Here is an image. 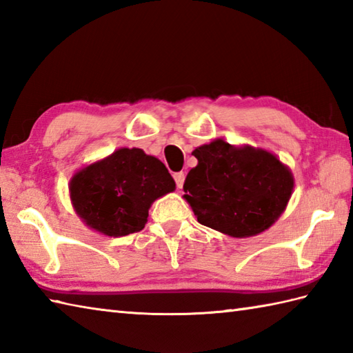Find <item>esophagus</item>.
I'll use <instances>...</instances> for the list:
<instances>
[{"mask_svg":"<svg viewBox=\"0 0 353 353\" xmlns=\"http://www.w3.org/2000/svg\"><path fill=\"white\" fill-rule=\"evenodd\" d=\"M172 177H174V181H176V186L179 190H181L183 186V182H185V172L183 171L174 172V176H172Z\"/></svg>","mask_w":353,"mask_h":353,"instance_id":"esophagus-1","label":"esophagus"}]
</instances>
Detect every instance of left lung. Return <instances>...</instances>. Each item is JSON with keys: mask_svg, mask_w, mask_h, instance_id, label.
I'll return each mask as SVG.
<instances>
[{"mask_svg": "<svg viewBox=\"0 0 353 353\" xmlns=\"http://www.w3.org/2000/svg\"><path fill=\"white\" fill-rule=\"evenodd\" d=\"M197 167L185 179V199L197 220L230 236L258 235L279 219L291 197V171L261 148L223 139L196 148Z\"/></svg>", "mask_w": 353, "mask_h": 353, "instance_id": "left-lung-1", "label": "left lung"}]
</instances>
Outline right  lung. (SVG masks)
Wrapping results in <instances>:
<instances>
[{
    "mask_svg": "<svg viewBox=\"0 0 353 353\" xmlns=\"http://www.w3.org/2000/svg\"><path fill=\"white\" fill-rule=\"evenodd\" d=\"M174 188L159 159L141 148H119L79 171L70 192L74 209L89 228L124 236L144 229L153 201Z\"/></svg>",
    "mask_w": 353,
    "mask_h": 353,
    "instance_id": "1",
    "label": "right lung"
}]
</instances>
